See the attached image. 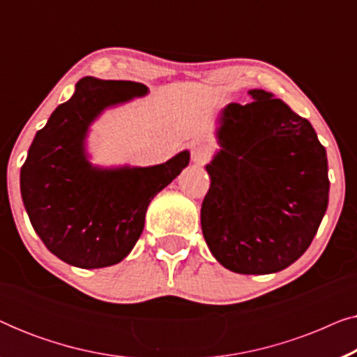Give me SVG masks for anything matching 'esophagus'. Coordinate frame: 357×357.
<instances>
[{"label":"esophagus","mask_w":357,"mask_h":357,"mask_svg":"<svg viewBox=\"0 0 357 357\" xmlns=\"http://www.w3.org/2000/svg\"><path fill=\"white\" fill-rule=\"evenodd\" d=\"M209 159H211V151H209L208 146H204V144L195 146L192 151V160L195 164L203 165V164H206Z\"/></svg>","instance_id":"obj_1"}]
</instances>
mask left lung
<instances>
[{
	"label": "left lung",
	"mask_w": 357,
	"mask_h": 357,
	"mask_svg": "<svg viewBox=\"0 0 357 357\" xmlns=\"http://www.w3.org/2000/svg\"><path fill=\"white\" fill-rule=\"evenodd\" d=\"M229 104L206 170L202 231L224 268L270 275L292 265L314 241L328 206V160L310 121L271 92Z\"/></svg>",
	"instance_id": "8db88e82"
}]
</instances>
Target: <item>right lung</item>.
<instances>
[{"label": "right lung", "mask_w": 357, "mask_h": 357, "mask_svg": "<svg viewBox=\"0 0 357 357\" xmlns=\"http://www.w3.org/2000/svg\"><path fill=\"white\" fill-rule=\"evenodd\" d=\"M146 94L139 82L82 77L29 148L24 206L37 236L68 265L92 270L123 260L143 232L151 199L190 162L188 151L153 167L100 169L87 160L92 121L107 107Z\"/></svg>", "instance_id": "add662e5"}]
</instances>
